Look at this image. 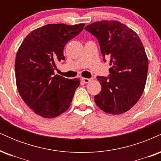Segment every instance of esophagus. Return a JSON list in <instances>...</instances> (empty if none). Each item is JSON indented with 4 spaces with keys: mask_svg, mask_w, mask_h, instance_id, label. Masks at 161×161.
Segmentation results:
<instances>
[{
    "mask_svg": "<svg viewBox=\"0 0 161 161\" xmlns=\"http://www.w3.org/2000/svg\"><path fill=\"white\" fill-rule=\"evenodd\" d=\"M82 81L84 83H88L91 81V79H87V78H82Z\"/></svg>",
    "mask_w": 161,
    "mask_h": 161,
    "instance_id": "esophagus-1",
    "label": "esophagus"
}]
</instances>
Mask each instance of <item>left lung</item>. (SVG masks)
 <instances>
[{
    "instance_id": "1",
    "label": "left lung",
    "mask_w": 161,
    "mask_h": 161,
    "mask_svg": "<svg viewBox=\"0 0 161 161\" xmlns=\"http://www.w3.org/2000/svg\"><path fill=\"white\" fill-rule=\"evenodd\" d=\"M97 38L102 56L110 58L108 77L97 76L101 91L95 104L103 111L121 114L140 99L147 80L148 60L142 41L119 21L96 22L85 28Z\"/></svg>"
}]
</instances>
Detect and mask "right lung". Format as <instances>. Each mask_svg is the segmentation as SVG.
Segmentation results:
<instances>
[{
    "label": "right lung",
    "mask_w": 161,
    "mask_h": 161,
    "mask_svg": "<svg viewBox=\"0 0 161 161\" xmlns=\"http://www.w3.org/2000/svg\"><path fill=\"white\" fill-rule=\"evenodd\" d=\"M84 23L47 24L29 33L15 60L18 92L36 114L45 118L60 115L69 108L79 79L54 74L56 63L64 60L66 44L82 31Z\"/></svg>",
    "instance_id": "obj_1"
}]
</instances>
